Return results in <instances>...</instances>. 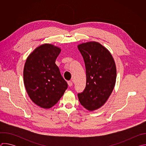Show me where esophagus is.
I'll use <instances>...</instances> for the list:
<instances>
[{"label":"esophagus","instance_id":"obj_1","mask_svg":"<svg viewBox=\"0 0 146 146\" xmlns=\"http://www.w3.org/2000/svg\"><path fill=\"white\" fill-rule=\"evenodd\" d=\"M68 86L69 87H72L73 86V82L71 81H68Z\"/></svg>","mask_w":146,"mask_h":146}]
</instances>
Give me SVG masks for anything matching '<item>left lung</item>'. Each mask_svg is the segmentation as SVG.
I'll return each mask as SVG.
<instances>
[{"label":"left lung","instance_id":"1","mask_svg":"<svg viewBox=\"0 0 146 146\" xmlns=\"http://www.w3.org/2000/svg\"><path fill=\"white\" fill-rule=\"evenodd\" d=\"M84 60L86 87L78 93L81 105L89 111L100 108L106 103L114 87L117 70L110 52L100 43L91 41L78 46Z\"/></svg>","mask_w":146,"mask_h":146}]
</instances>
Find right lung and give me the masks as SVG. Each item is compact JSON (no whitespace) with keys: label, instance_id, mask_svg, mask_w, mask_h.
<instances>
[{"label":"right lung","instance_id":"add662e5","mask_svg":"<svg viewBox=\"0 0 146 146\" xmlns=\"http://www.w3.org/2000/svg\"><path fill=\"white\" fill-rule=\"evenodd\" d=\"M60 49L44 44L28 57L24 69V81L31 99L37 106L49 109L54 106L68 88L55 60Z\"/></svg>","mask_w":146,"mask_h":146}]
</instances>
